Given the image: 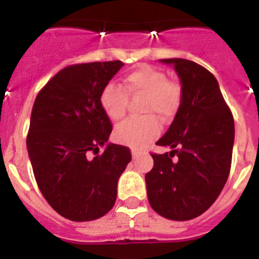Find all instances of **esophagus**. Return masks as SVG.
I'll use <instances>...</instances> for the list:
<instances>
[{
	"instance_id": "obj_1",
	"label": "esophagus",
	"mask_w": 259,
	"mask_h": 259,
	"mask_svg": "<svg viewBox=\"0 0 259 259\" xmlns=\"http://www.w3.org/2000/svg\"><path fill=\"white\" fill-rule=\"evenodd\" d=\"M131 153H132V158H134V159H136V158H139V157H140V155L145 154V153L139 152V150H136V149H132Z\"/></svg>"
}]
</instances>
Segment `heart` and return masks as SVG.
<instances>
[{
  "instance_id": "1",
  "label": "heart",
  "mask_w": 259,
  "mask_h": 259,
  "mask_svg": "<svg viewBox=\"0 0 259 259\" xmlns=\"http://www.w3.org/2000/svg\"><path fill=\"white\" fill-rule=\"evenodd\" d=\"M124 91L122 87L107 83L100 95V105L107 118L119 120L125 114L128 95L144 96L140 119H130L119 124L114 131V139L118 143L134 148H143L154 140L161 132V124L171 122L179 111L183 101V89L176 81L167 80L164 72L140 65L127 72L124 76Z\"/></svg>"
}]
</instances>
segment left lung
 I'll return each instance as SVG.
<instances>
[{"label":"left lung","mask_w":259,"mask_h":259,"mask_svg":"<svg viewBox=\"0 0 259 259\" xmlns=\"http://www.w3.org/2000/svg\"><path fill=\"white\" fill-rule=\"evenodd\" d=\"M159 62L175 68L183 101L157 141L171 152L152 154L154 166L145 175L146 193L155 212L171 221H189L211 206L227 182L235 123L211 72L189 59Z\"/></svg>","instance_id":"8db88e82"}]
</instances>
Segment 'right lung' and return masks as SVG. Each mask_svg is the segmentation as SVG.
<instances>
[{
    "label": "right lung",
    "instance_id": "right-lung-1",
    "mask_svg": "<svg viewBox=\"0 0 259 259\" xmlns=\"http://www.w3.org/2000/svg\"><path fill=\"white\" fill-rule=\"evenodd\" d=\"M120 61L68 66L48 81L32 107L27 150L41 193L74 222L101 218L116 200L119 176L131 162L128 148L107 143L111 123L101 91ZM102 155L91 158V151Z\"/></svg>",
    "mask_w": 259,
    "mask_h": 259
}]
</instances>
